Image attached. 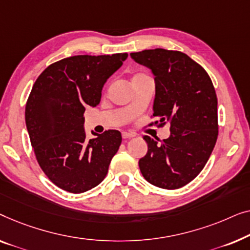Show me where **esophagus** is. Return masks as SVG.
<instances>
[{"instance_id":"1","label":"esophagus","mask_w":250,"mask_h":250,"mask_svg":"<svg viewBox=\"0 0 250 250\" xmlns=\"http://www.w3.org/2000/svg\"><path fill=\"white\" fill-rule=\"evenodd\" d=\"M132 137H135V133L126 132V131L122 132V138H124V139H129V138H132Z\"/></svg>"}]
</instances>
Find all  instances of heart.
<instances>
[{"label":"heart","instance_id":"obj_1","mask_svg":"<svg viewBox=\"0 0 250 250\" xmlns=\"http://www.w3.org/2000/svg\"><path fill=\"white\" fill-rule=\"evenodd\" d=\"M145 75H143V73H137V75H135L132 77V79H136V78H140V77H144Z\"/></svg>","mask_w":250,"mask_h":250}]
</instances>
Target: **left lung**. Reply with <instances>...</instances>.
Wrapping results in <instances>:
<instances>
[{
    "label": "left lung",
    "mask_w": 250,
    "mask_h": 250,
    "mask_svg": "<svg viewBox=\"0 0 250 250\" xmlns=\"http://www.w3.org/2000/svg\"><path fill=\"white\" fill-rule=\"evenodd\" d=\"M155 76V100L149 125L170 122L171 135L157 140L144 136L147 154L139 160L143 177L163 189H178L200 173L219 135L217 97L205 69L187 54L164 48L131 53Z\"/></svg>",
    "instance_id": "8db88e82"
}]
</instances>
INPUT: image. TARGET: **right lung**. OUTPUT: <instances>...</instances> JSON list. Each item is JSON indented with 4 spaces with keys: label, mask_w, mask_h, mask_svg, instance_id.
Listing matches in <instances>:
<instances>
[{
    "label": "right lung",
    "mask_w": 250,
    "mask_h": 250,
    "mask_svg": "<svg viewBox=\"0 0 250 250\" xmlns=\"http://www.w3.org/2000/svg\"><path fill=\"white\" fill-rule=\"evenodd\" d=\"M126 53L75 55L48 65L35 82L24 110L35 156L55 186L82 194L106 177L121 145L118 130L86 139L83 113L100 104L102 88Z\"/></svg>",
    "instance_id": "1"
}]
</instances>
